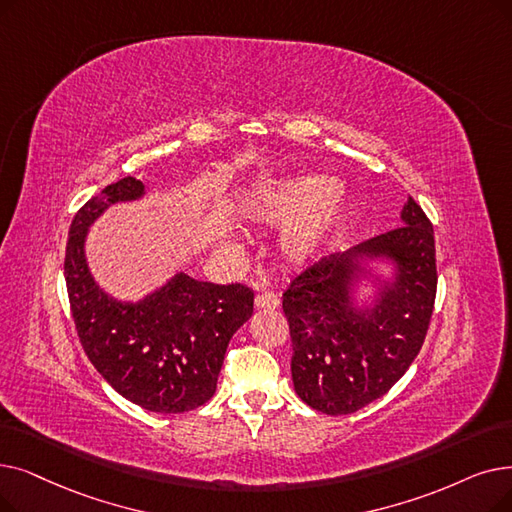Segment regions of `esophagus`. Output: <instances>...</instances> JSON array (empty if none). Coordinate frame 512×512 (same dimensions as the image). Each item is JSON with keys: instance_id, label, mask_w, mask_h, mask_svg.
<instances>
[{"instance_id": "esophagus-1", "label": "esophagus", "mask_w": 512, "mask_h": 512, "mask_svg": "<svg viewBox=\"0 0 512 512\" xmlns=\"http://www.w3.org/2000/svg\"><path fill=\"white\" fill-rule=\"evenodd\" d=\"M255 307L257 309H278L280 307V299L274 293H259L255 297Z\"/></svg>"}]
</instances>
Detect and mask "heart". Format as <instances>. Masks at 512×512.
Masks as SVG:
<instances>
[{
    "mask_svg": "<svg viewBox=\"0 0 512 512\" xmlns=\"http://www.w3.org/2000/svg\"><path fill=\"white\" fill-rule=\"evenodd\" d=\"M345 203V188L322 175H301L257 186L247 198V213L259 221H293L282 240V253L291 261H303L314 253L335 226Z\"/></svg>",
    "mask_w": 512,
    "mask_h": 512,
    "instance_id": "obj_1",
    "label": "heart"
}]
</instances>
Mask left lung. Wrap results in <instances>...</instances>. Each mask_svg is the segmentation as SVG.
<instances>
[{
    "label": "left lung",
    "mask_w": 512,
    "mask_h": 512,
    "mask_svg": "<svg viewBox=\"0 0 512 512\" xmlns=\"http://www.w3.org/2000/svg\"><path fill=\"white\" fill-rule=\"evenodd\" d=\"M364 258L391 260L394 278L380 281L375 301L358 308L352 286L367 273ZM435 293L433 226L410 196L402 226L307 265L284 291L297 395L330 416L353 414L383 397L425 343Z\"/></svg>",
    "instance_id": "8db88e82"
}]
</instances>
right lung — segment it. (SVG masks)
<instances>
[{"label":"right lung","mask_w":512,"mask_h":512,"mask_svg":"<svg viewBox=\"0 0 512 512\" xmlns=\"http://www.w3.org/2000/svg\"><path fill=\"white\" fill-rule=\"evenodd\" d=\"M142 196L144 184L127 175L77 211L64 255L66 291L83 351L104 381L144 410L182 414L213 397L228 343L253 316V291L180 272L138 303L108 297L87 268V230L110 205Z\"/></svg>","instance_id":"right-lung-1"}]
</instances>
